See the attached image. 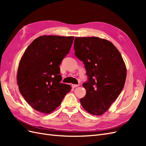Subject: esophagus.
<instances>
[{
	"label": "esophagus",
	"instance_id": "1",
	"mask_svg": "<svg viewBox=\"0 0 146 146\" xmlns=\"http://www.w3.org/2000/svg\"><path fill=\"white\" fill-rule=\"evenodd\" d=\"M72 86L73 88H76V87H78L79 86V84H78V85H72Z\"/></svg>",
	"mask_w": 146,
	"mask_h": 146
}]
</instances>
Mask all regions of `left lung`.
Instances as JSON below:
<instances>
[{
  "label": "left lung",
  "mask_w": 146,
  "mask_h": 146,
  "mask_svg": "<svg viewBox=\"0 0 146 146\" xmlns=\"http://www.w3.org/2000/svg\"><path fill=\"white\" fill-rule=\"evenodd\" d=\"M75 55L85 64L86 94L80 101L86 111L99 116L107 111L123 90L127 69L113 43L98 37H76Z\"/></svg>",
  "instance_id": "8db88e82"
}]
</instances>
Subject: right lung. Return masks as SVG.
Segmentation results:
<instances>
[{
	"instance_id": "obj_1",
	"label": "right lung",
	"mask_w": 146,
	"mask_h": 146,
	"mask_svg": "<svg viewBox=\"0 0 146 146\" xmlns=\"http://www.w3.org/2000/svg\"><path fill=\"white\" fill-rule=\"evenodd\" d=\"M74 36L44 35L35 39L22 56L17 74L21 94L36 111L52 112L71 86L62 83L60 65L69 54Z\"/></svg>"
}]
</instances>
